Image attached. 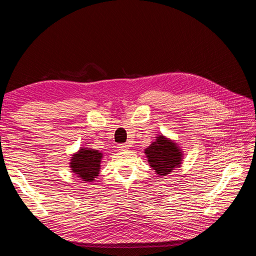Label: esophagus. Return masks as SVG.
Masks as SVG:
<instances>
[{
    "label": "esophagus",
    "mask_w": 256,
    "mask_h": 256,
    "mask_svg": "<svg viewBox=\"0 0 256 256\" xmlns=\"http://www.w3.org/2000/svg\"><path fill=\"white\" fill-rule=\"evenodd\" d=\"M128 145L127 144H118V148L120 150H128Z\"/></svg>",
    "instance_id": "esophagus-1"
}]
</instances>
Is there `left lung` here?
I'll return each instance as SVG.
<instances>
[{"label": "left lung", "instance_id": "1", "mask_svg": "<svg viewBox=\"0 0 256 256\" xmlns=\"http://www.w3.org/2000/svg\"><path fill=\"white\" fill-rule=\"evenodd\" d=\"M145 154L152 170L159 176H166L172 170L180 166L182 161V152L178 146L164 136L157 138L156 142L145 150Z\"/></svg>", "mask_w": 256, "mask_h": 256}]
</instances>
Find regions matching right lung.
Segmentation results:
<instances>
[{"label":"right lung","mask_w":256,"mask_h":256,"mask_svg":"<svg viewBox=\"0 0 256 256\" xmlns=\"http://www.w3.org/2000/svg\"><path fill=\"white\" fill-rule=\"evenodd\" d=\"M102 154L95 150L81 148L78 154H74L70 166L72 172L84 182H92L99 174L100 160Z\"/></svg>","instance_id":"1"}]
</instances>
